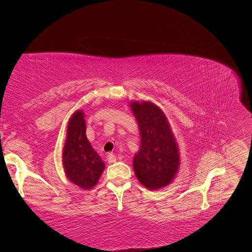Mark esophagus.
Returning a JSON list of instances; mask_svg holds the SVG:
<instances>
[{"label":"esophagus","instance_id":"esophagus-1","mask_svg":"<svg viewBox=\"0 0 252 252\" xmlns=\"http://www.w3.org/2000/svg\"><path fill=\"white\" fill-rule=\"evenodd\" d=\"M107 159H108V163L109 164H113V163L117 162V157L114 156V155H112V154H109L108 157H107Z\"/></svg>","mask_w":252,"mask_h":252}]
</instances>
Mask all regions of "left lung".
<instances>
[{"label": "left lung", "mask_w": 252, "mask_h": 252, "mask_svg": "<svg viewBox=\"0 0 252 252\" xmlns=\"http://www.w3.org/2000/svg\"><path fill=\"white\" fill-rule=\"evenodd\" d=\"M140 131V148L132 159L136 179L148 190L168 186L177 177L181 156L168 119L150 101H131Z\"/></svg>", "instance_id": "left-lung-1"}]
</instances>
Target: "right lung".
Listing matches in <instances>:
<instances>
[{"mask_svg": "<svg viewBox=\"0 0 252 252\" xmlns=\"http://www.w3.org/2000/svg\"><path fill=\"white\" fill-rule=\"evenodd\" d=\"M83 110H75L68 121L62 151V165L67 179L82 189H93L105 169V163L86 136Z\"/></svg>", "mask_w": 252, "mask_h": 252, "instance_id": "add662e5", "label": "right lung"}]
</instances>
